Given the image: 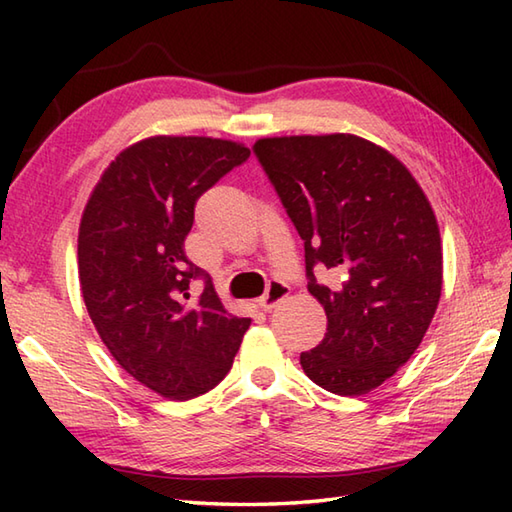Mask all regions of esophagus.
<instances>
[{
  "label": "esophagus",
  "mask_w": 512,
  "mask_h": 512,
  "mask_svg": "<svg viewBox=\"0 0 512 512\" xmlns=\"http://www.w3.org/2000/svg\"><path fill=\"white\" fill-rule=\"evenodd\" d=\"M270 295V281H266V297Z\"/></svg>",
  "instance_id": "1"
}]
</instances>
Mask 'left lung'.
Segmentation results:
<instances>
[{
	"label": "left lung",
	"mask_w": 512,
	"mask_h": 512,
	"mask_svg": "<svg viewBox=\"0 0 512 512\" xmlns=\"http://www.w3.org/2000/svg\"><path fill=\"white\" fill-rule=\"evenodd\" d=\"M248 156L224 138L151 136L110 162L83 209L85 308L116 363L162 398L213 389L250 328L184 255L195 202Z\"/></svg>",
	"instance_id": "1"
}]
</instances>
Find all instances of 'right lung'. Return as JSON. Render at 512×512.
I'll return each instance as SVG.
<instances>
[{"label":"right lung","mask_w":512,"mask_h":512,"mask_svg":"<svg viewBox=\"0 0 512 512\" xmlns=\"http://www.w3.org/2000/svg\"><path fill=\"white\" fill-rule=\"evenodd\" d=\"M255 154L306 246V270L343 266L341 288L314 286L328 325L301 354L319 387L361 396L418 350L442 295L436 213L409 169L354 134L264 138Z\"/></svg>","instance_id":"1"}]
</instances>
